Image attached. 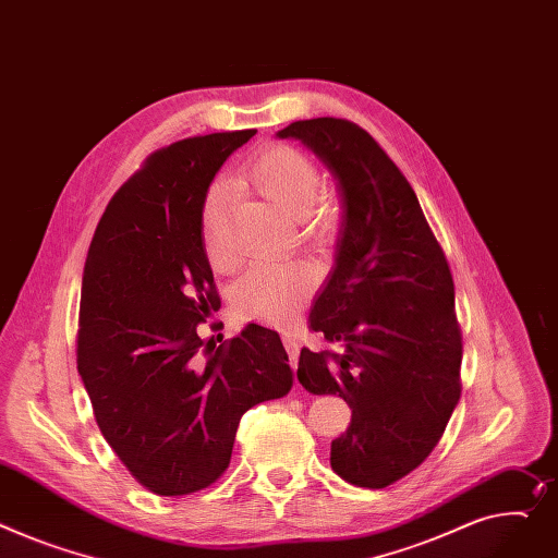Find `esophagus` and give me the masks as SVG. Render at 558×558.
I'll list each match as a JSON object with an SVG mask.
<instances>
[{"label": "esophagus", "mask_w": 558, "mask_h": 558, "mask_svg": "<svg viewBox=\"0 0 558 558\" xmlns=\"http://www.w3.org/2000/svg\"><path fill=\"white\" fill-rule=\"evenodd\" d=\"M282 343H284V350H287V354H289V363L295 367V365H299V354H301L299 341H295L293 333L284 331V333H282Z\"/></svg>", "instance_id": "obj_1"}]
</instances>
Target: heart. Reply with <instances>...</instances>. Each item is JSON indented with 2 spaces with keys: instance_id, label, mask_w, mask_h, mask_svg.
<instances>
[{
  "instance_id": "1",
  "label": "heart",
  "mask_w": 558,
  "mask_h": 558,
  "mask_svg": "<svg viewBox=\"0 0 558 558\" xmlns=\"http://www.w3.org/2000/svg\"><path fill=\"white\" fill-rule=\"evenodd\" d=\"M238 183L251 185L284 217L293 219L295 244L325 253L341 229L339 199L320 191L318 163L299 147L269 143L240 168ZM202 244L215 271L235 269V255L227 244V189L215 183L202 206ZM316 278L301 265H269L248 271L233 289V307L242 318L287 327L307 303Z\"/></svg>"
}]
</instances>
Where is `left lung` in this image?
Returning a JSON list of instances; mask_svg holds the SVG:
<instances>
[{"label":"left lung","mask_w":558,"mask_h":558,"mask_svg":"<svg viewBox=\"0 0 558 558\" xmlns=\"http://www.w3.org/2000/svg\"><path fill=\"white\" fill-rule=\"evenodd\" d=\"M278 136L314 150L343 197L337 267L307 325L345 350L303 348L299 381L352 408L331 441V469L350 485L384 489L430 456L460 401L453 276L411 183L363 128L323 117Z\"/></svg>","instance_id":"8db88e82"}]
</instances>
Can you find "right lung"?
<instances>
[{
	"label": "right lung",
	"mask_w": 558,
	"mask_h": 558,
	"mask_svg": "<svg viewBox=\"0 0 558 558\" xmlns=\"http://www.w3.org/2000/svg\"><path fill=\"white\" fill-rule=\"evenodd\" d=\"M255 132L159 147L109 199L87 253L78 373L102 437L157 496L210 487L229 469L242 415L293 384L278 331L251 323L221 345L199 337L221 303L202 206L215 172Z\"/></svg>",
	"instance_id": "right-lung-1"
}]
</instances>
